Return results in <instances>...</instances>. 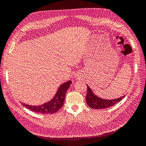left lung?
I'll list each match as a JSON object with an SVG mask.
<instances>
[{"label":"left lung","instance_id":"obj_1","mask_svg":"<svg viewBox=\"0 0 146 146\" xmlns=\"http://www.w3.org/2000/svg\"><path fill=\"white\" fill-rule=\"evenodd\" d=\"M87 88L88 91L86 97V103L88 105V106L92 109H103L108 108V107H112L114 104L119 102L121 100H122L125 97L124 95L123 97H121L116 99L107 100V99H104L98 97V96L94 94V93L93 92V91L90 88L88 85H87Z\"/></svg>","mask_w":146,"mask_h":146}]
</instances>
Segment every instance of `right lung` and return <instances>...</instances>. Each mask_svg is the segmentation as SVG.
I'll return each mask as SVG.
<instances>
[{"instance_id":"add662e5","label":"right lung","mask_w":146,"mask_h":146,"mask_svg":"<svg viewBox=\"0 0 146 146\" xmlns=\"http://www.w3.org/2000/svg\"><path fill=\"white\" fill-rule=\"evenodd\" d=\"M71 83H72V81L69 80L62 84L59 86L53 98L44 104L39 106H32L25 103H21V104L30 111L35 112L37 113L43 114L55 113L58 111L64 105L66 92L69 88Z\"/></svg>"}]
</instances>
